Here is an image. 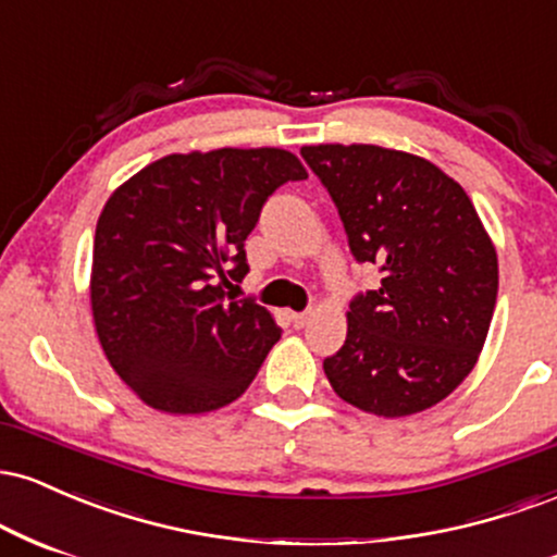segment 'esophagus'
Masks as SVG:
<instances>
[{
    "label": "esophagus",
    "mask_w": 557,
    "mask_h": 557,
    "mask_svg": "<svg viewBox=\"0 0 557 557\" xmlns=\"http://www.w3.org/2000/svg\"><path fill=\"white\" fill-rule=\"evenodd\" d=\"M309 319H311V314L309 311H293L290 314V322H293V327H306V324H309Z\"/></svg>",
    "instance_id": "obj_1"
}]
</instances>
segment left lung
<instances>
[{"label": "left lung", "mask_w": 557, "mask_h": 557, "mask_svg": "<svg viewBox=\"0 0 557 557\" xmlns=\"http://www.w3.org/2000/svg\"><path fill=\"white\" fill-rule=\"evenodd\" d=\"M300 157L330 190L356 261L382 272L324 359L332 389L385 419L437 406L474 369L497 300V253L474 203L408 151L319 144Z\"/></svg>", "instance_id": "obj_1"}]
</instances>
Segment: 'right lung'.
<instances>
[{
  "label": "right lung",
  "mask_w": 557,
  "mask_h": 557,
  "mask_svg": "<svg viewBox=\"0 0 557 557\" xmlns=\"http://www.w3.org/2000/svg\"><path fill=\"white\" fill-rule=\"evenodd\" d=\"M309 172L285 149H214L146 164L107 198L91 264L94 327L146 406L207 413L246 393L280 341L264 306L230 296L280 185Z\"/></svg>",
  "instance_id": "obj_1"
}]
</instances>
